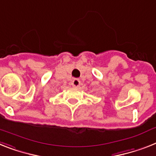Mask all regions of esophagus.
I'll return each instance as SVG.
<instances>
[{"mask_svg":"<svg viewBox=\"0 0 156 156\" xmlns=\"http://www.w3.org/2000/svg\"><path fill=\"white\" fill-rule=\"evenodd\" d=\"M72 86H74V87H79L81 85V82L79 79H77V78H75V79H74L73 80V82H72Z\"/></svg>","mask_w":156,"mask_h":156,"instance_id":"34e87169","label":"esophagus"}]
</instances>
